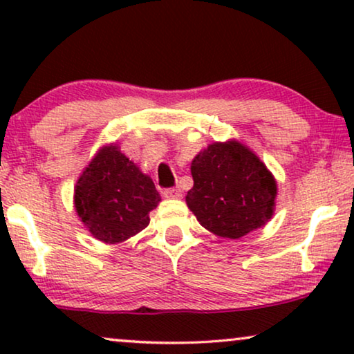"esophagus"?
Wrapping results in <instances>:
<instances>
[{
    "label": "esophagus",
    "instance_id": "esophagus-1",
    "mask_svg": "<svg viewBox=\"0 0 354 354\" xmlns=\"http://www.w3.org/2000/svg\"><path fill=\"white\" fill-rule=\"evenodd\" d=\"M164 198H180L182 196V192L178 187H172V188H166V190L162 192Z\"/></svg>",
    "mask_w": 354,
    "mask_h": 354
}]
</instances>
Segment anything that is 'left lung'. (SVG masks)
<instances>
[{"instance_id": "left-lung-1", "label": "left lung", "mask_w": 354, "mask_h": 354, "mask_svg": "<svg viewBox=\"0 0 354 354\" xmlns=\"http://www.w3.org/2000/svg\"><path fill=\"white\" fill-rule=\"evenodd\" d=\"M192 176L187 205L212 234L240 239L272 216L277 193L272 174L239 142L209 145L193 159Z\"/></svg>"}]
</instances>
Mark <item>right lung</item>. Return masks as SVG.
<instances>
[{"mask_svg":"<svg viewBox=\"0 0 354 354\" xmlns=\"http://www.w3.org/2000/svg\"><path fill=\"white\" fill-rule=\"evenodd\" d=\"M75 209L96 239L119 243L149 224V211L161 196L148 176L115 145L106 147L88 164L75 185Z\"/></svg>","mask_w":354,"mask_h":354,"instance_id":"right-lung-1","label":"right lung"}]
</instances>
